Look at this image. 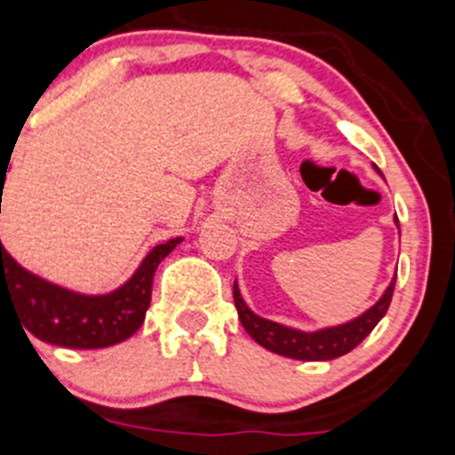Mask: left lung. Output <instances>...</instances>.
I'll return each instance as SVG.
<instances>
[{"label": "left lung", "mask_w": 455, "mask_h": 455, "mask_svg": "<svg viewBox=\"0 0 455 455\" xmlns=\"http://www.w3.org/2000/svg\"><path fill=\"white\" fill-rule=\"evenodd\" d=\"M377 170V175H381V170L377 165H372ZM395 227L400 228V220L397 215L393 218ZM395 280L397 274H393L388 287L384 290V294L379 296L377 303H372L366 312H362L359 316L350 318L346 323L328 325V328L318 330H299L291 328V325L275 323L269 318H262L244 303L240 294V287H237V278L233 283V300H235L237 318H240L242 328L247 330L249 337L258 343V346L267 347V350L275 352V355L290 356V359H299V362H330V359H337V356L347 355L350 350H355L368 334L375 330V325L379 323L384 314L388 312L390 299H393Z\"/></svg>", "instance_id": "left-lung-1"}]
</instances>
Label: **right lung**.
Listing matches in <instances>:
<instances>
[{"label":"right lung","instance_id":"add662e5","mask_svg":"<svg viewBox=\"0 0 455 455\" xmlns=\"http://www.w3.org/2000/svg\"><path fill=\"white\" fill-rule=\"evenodd\" d=\"M6 172L8 168H0L2 195ZM181 240L172 237L150 249L137 271L108 294H83L40 278L24 269L0 242V307L8 300L24 330L44 343L76 350L116 346L143 325L156 267Z\"/></svg>","mask_w":455,"mask_h":455}]
</instances>
